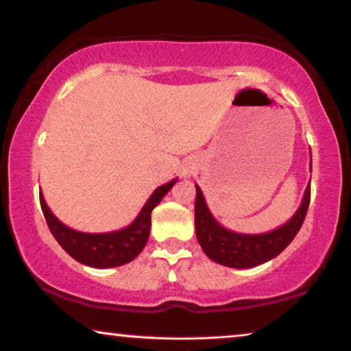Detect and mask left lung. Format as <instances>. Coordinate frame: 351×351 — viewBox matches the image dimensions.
Returning a JSON list of instances; mask_svg holds the SVG:
<instances>
[{
    "label": "left lung",
    "mask_w": 351,
    "mask_h": 351,
    "mask_svg": "<svg viewBox=\"0 0 351 351\" xmlns=\"http://www.w3.org/2000/svg\"><path fill=\"white\" fill-rule=\"evenodd\" d=\"M312 154V152H310ZM312 169V164H310ZM195 235L211 261L232 269H250L274 259L288 246L307 215L310 184L305 189L302 204L293 218L283 226L264 234H239L221 226L206 205L204 192L195 184Z\"/></svg>",
    "instance_id": "8db88e82"
}]
</instances>
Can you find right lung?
Segmentation results:
<instances>
[{"mask_svg": "<svg viewBox=\"0 0 351 351\" xmlns=\"http://www.w3.org/2000/svg\"><path fill=\"white\" fill-rule=\"evenodd\" d=\"M176 181L178 178L157 187L130 226L105 234H88L71 229L52 213L44 200L43 192H39V202L52 235L73 259L95 269L119 267L135 259L145 248L149 239L152 210L160 204Z\"/></svg>", "mask_w": 351, "mask_h": 351, "instance_id": "obj_1", "label": "right lung"}]
</instances>
